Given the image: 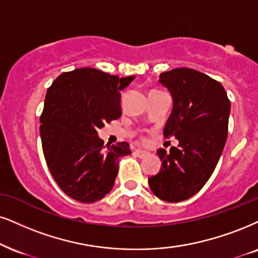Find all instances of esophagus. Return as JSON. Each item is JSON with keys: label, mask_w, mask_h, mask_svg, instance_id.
Instances as JSON below:
<instances>
[{"label": "esophagus", "mask_w": 258, "mask_h": 258, "mask_svg": "<svg viewBox=\"0 0 258 258\" xmlns=\"http://www.w3.org/2000/svg\"><path fill=\"white\" fill-rule=\"evenodd\" d=\"M134 154L136 155V157H139V158H145V157H147V155H149L148 152L142 151V149H135Z\"/></svg>", "instance_id": "1"}]
</instances>
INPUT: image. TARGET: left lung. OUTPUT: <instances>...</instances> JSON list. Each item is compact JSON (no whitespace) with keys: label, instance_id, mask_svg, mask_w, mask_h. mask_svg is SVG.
I'll use <instances>...</instances> for the list:
<instances>
[{"label":"left lung","instance_id":"1","mask_svg":"<svg viewBox=\"0 0 258 258\" xmlns=\"http://www.w3.org/2000/svg\"><path fill=\"white\" fill-rule=\"evenodd\" d=\"M159 82L173 100L164 136L179 144L170 153L157 152L161 168L148 184L160 200L180 202L199 192L214 172L226 144L231 103L220 82L194 69L161 73Z\"/></svg>","mask_w":258,"mask_h":258}]
</instances>
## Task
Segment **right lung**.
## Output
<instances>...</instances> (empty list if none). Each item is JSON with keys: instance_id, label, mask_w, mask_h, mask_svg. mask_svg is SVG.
<instances>
[{"instance_id": "1", "label": "right lung", "mask_w": 258, "mask_h": 258, "mask_svg": "<svg viewBox=\"0 0 258 258\" xmlns=\"http://www.w3.org/2000/svg\"><path fill=\"white\" fill-rule=\"evenodd\" d=\"M135 76L80 68L63 73L46 92L40 116L43 153L53 179L67 195L93 203L112 190L126 142L104 146L98 129L119 118L120 92Z\"/></svg>"}]
</instances>
